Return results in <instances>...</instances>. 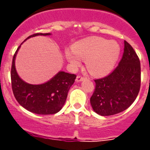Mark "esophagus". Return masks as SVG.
Listing matches in <instances>:
<instances>
[{
    "label": "esophagus",
    "mask_w": 150,
    "mask_h": 150,
    "mask_svg": "<svg viewBox=\"0 0 150 150\" xmlns=\"http://www.w3.org/2000/svg\"><path fill=\"white\" fill-rule=\"evenodd\" d=\"M86 79V77H82V76H80V75H78V76H77L76 77V82H81V81H83L85 80Z\"/></svg>",
    "instance_id": "1"
}]
</instances>
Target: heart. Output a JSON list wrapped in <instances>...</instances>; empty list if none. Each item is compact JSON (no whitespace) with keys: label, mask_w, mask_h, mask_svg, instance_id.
Wrapping results in <instances>:
<instances>
[{"label":"heart","mask_w":150,"mask_h":150,"mask_svg":"<svg viewBox=\"0 0 150 150\" xmlns=\"http://www.w3.org/2000/svg\"><path fill=\"white\" fill-rule=\"evenodd\" d=\"M120 47L116 41L101 37H89L73 44L72 50H65V58L74 68L78 67L81 59L85 60L89 73L101 76L112 70L119 57Z\"/></svg>","instance_id":"1"}]
</instances>
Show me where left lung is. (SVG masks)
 <instances>
[{
    "label": "left lung",
    "instance_id": "1",
    "mask_svg": "<svg viewBox=\"0 0 150 150\" xmlns=\"http://www.w3.org/2000/svg\"><path fill=\"white\" fill-rule=\"evenodd\" d=\"M95 89L90 98L92 107L101 116H111L127 109L140 89V62L126 41L118 65L107 76L94 80Z\"/></svg>",
    "mask_w": 150,
    "mask_h": 150
}]
</instances>
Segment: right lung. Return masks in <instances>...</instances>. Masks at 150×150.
<instances>
[{"instance_id": "obj_1", "label": "right lung", "mask_w": 150, "mask_h": 150, "mask_svg": "<svg viewBox=\"0 0 150 150\" xmlns=\"http://www.w3.org/2000/svg\"><path fill=\"white\" fill-rule=\"evenodd\" d=\"M50 34H34L27 37L24 42L30 37ZM20 46L13 56L10 73L12 89L15 99L22 107L30 112L42 115L58 113L65 104L68 92L75 82L76 75L60 71L46 83L42 85L27 83L18 76L15 69V60Z\"/></svg>"}]
</instances>
